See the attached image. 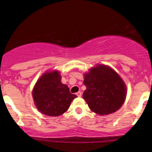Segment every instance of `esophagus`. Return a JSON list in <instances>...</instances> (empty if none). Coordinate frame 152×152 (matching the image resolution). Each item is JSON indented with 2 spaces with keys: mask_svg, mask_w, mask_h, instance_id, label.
Here are the masks:
<instances>
[{
  "mask_svg": "<svg viewBox=\"0 0 152 152\" xmlns=\"http://www.w3.org/2000/svg\"><path fill=\"white\" fill-rule=\"evenodd\" d=\"M76 95L78 97H81V96H82V93H81L80 91H79L77 93H76Z\"/></svg>",
  "mask_w": 152,
  "mask_h": 152,
  "instance_id": "obj_1",
  "label": "esophagus"
}]
</instances>
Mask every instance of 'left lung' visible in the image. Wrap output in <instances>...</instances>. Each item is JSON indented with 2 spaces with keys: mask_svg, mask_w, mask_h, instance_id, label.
Wrapping results in <instances>:
<instances>
[{
  "mask_svg": "<svg viewBox=\"0 0 152 152\" xmlns=\"http://www.w3.org/2000/svg\"><path fill=\"white\" fill-rule=\"evenodd\" d=\"M83 76L86 88L82 97L92 112L100 116L107 115L121 108L126 98L127 87L113 68L96 64Z\"/></svg>",
  "mask_w": 152,
  "mask_h": 152,
  "instance_id": "8db88e82",
  "label": "left lung"
}]
</instances>
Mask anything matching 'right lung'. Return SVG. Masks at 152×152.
Listing matches in <instances>:
<instances>
[{
  "instance_id": "right-lung-1",
  "label": "right lung",
  "mask_w": 152,
  "mask_h": 152,
  "mask_svg": "<svg viewBox=\"0 0 152 152\" xmlns=\"http://www.w3.org/2000/svg\"><path fill=\"white\" fill-rule=\"evenodd\" d=\"M32 96L37 109L50 117L63 115L77 97L62 83L60 72L56 69L47 70L40 77L33 88Z\"/></svg>"
}]
</instances>
